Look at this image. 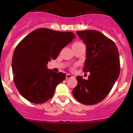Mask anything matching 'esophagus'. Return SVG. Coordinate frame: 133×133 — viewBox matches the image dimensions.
Wrapping results in <instances>:
<instances>
[{"label": "esophagus", "instance_id": "1", "mask_svg": "<svg viewBox=\"0 0 133 133\" xmlns=\"http://www.w3.org/2000/svg\"><path fill=\"white\" fill-rule=\"evenodd\" d=\"M73 77H74V76H73V75H71L70 74L66 75V78H73Z\"/></svg>", "mask_w": 133, "mask_h": 133}]
</instances>
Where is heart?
Masks as SVG:
<instances>
[{
  "mask_svg": "<svg viewBox=\"0 0 133 133\" xmlns=\"http://www.w3.org/2000/svg\"><path fill=\"white\" fill-rule=\"evenodd\" d=\"M82 44V43L80 42H75V43H73V47L77 46V45H80V44Z\"/></svg>",
  "mask_w": 133,
  "mask_h": 133,
  "instance_id": "1",
  "label": "heart"
}]
</instances>
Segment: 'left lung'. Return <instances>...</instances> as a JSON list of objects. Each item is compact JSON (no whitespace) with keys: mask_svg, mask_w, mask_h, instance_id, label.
I'll return each instance as SVG.
<instances>
[{"mask_svg":"<svg viewBox=\"0 0 133 133\" xmlns=\"http://www.w3.org/2000/svg\"><path fill=\"white\" fill-rule=\"evenodd\" d=\"M86 45L84 72H89L88 80L76 76L73 96L79 102L94 105L102 101L112 89L120 72L119 53L116 44L95 30L77 31Z\"/></svg>","mask_w":133,"mask_h":133,"instance_id":"1","label":"left lung"}]
</instances>
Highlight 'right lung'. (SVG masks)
<instances>
[{"instance_id": "obj_1", "label": "right lung", "mask_w": 133, "mask_h": 133, "mask_svg": "<svg viewBox=\"0 0 133 133\" xmlns=\"http://www.w3.org/2000/svg\"><path fill=\"white\" fill-rule=\"evenodd\" d=\"M74 38L72 32L39 28L20 42L13 55L12 71L15 85L24 98L42 104L52 98L65 74L48 69L47 64Z\"/></svg>"}]
</instances>
